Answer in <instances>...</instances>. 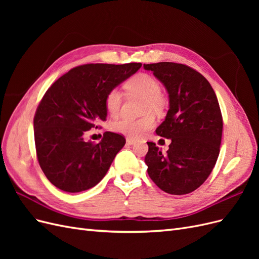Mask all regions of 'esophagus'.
Wrapping results in <instances>:
<instances>
[{
  "label": "esophagus",
  "instance_id": "1",
  "mask_svg": "<svg viewBox=\"0 0 259 259\" xmlns=\"http://www.w3.org/2000/svg\"><path fill=\"white\" fill-rule=\"evenodd\" d=\"M136 143V139L133 138V137H127L126 138V144L127 145H134Z\"/></svg>",
  "mask_w": 259,
  "mask_h": 259
}]
</instances>
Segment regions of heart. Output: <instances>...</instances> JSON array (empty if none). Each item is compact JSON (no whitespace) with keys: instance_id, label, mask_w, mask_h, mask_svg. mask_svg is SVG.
Wrapping results in <instances>:
<instances>
[{"instance_id":"b5f03b06","label":"heart","mask_w":259,"mask_h":259,"mask_svg":"<svg viewBox=\"0 0 259 259\" xmlns=\"http://www.w3.org/2000/svg\"><path fill=\"white\" fill-rule=\"evenodd\" d=\"M125 90L128 94L134 96L142 97V111L148 113L139 119H122L111 123V130L120 134L127 135L130 137H139L145 132L151 130L155 120L154 116L149 112L160 113L164 109V98L161 95V85L152 75L147 73H138L125 83ZM105 107L107 111L112 116L119 113L121 107V93L117 90H110L105 97Z\"/></svg>"}]
</instances>
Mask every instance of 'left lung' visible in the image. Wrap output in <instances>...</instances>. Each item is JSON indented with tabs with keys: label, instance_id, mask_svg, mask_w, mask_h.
Returning <instances> with one entry per match:
<instances>
[{
	"label": "left lung",
	"instance_id": "left-lung-1",
	"mask_svg": "<svg viewBox=\"0 0 259 259\" xmlns=\"http://www.w3.org/2000/svg\"><path fill=\"white\" fill-rule=\"evenodd\" d=\"M167 90L169 109L155 130L171 140L166 153L147 143L148 175L161 190L187 194L205 182L213 170L222 143L223 116L216 94L197 70L175 62L144 65Z\"/></svg>",
	"mask_w": 259,
	"mask_h": 259
}]
</instances>
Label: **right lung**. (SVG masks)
<instances>
[{"label": "right lung", "instance_id": "add662e5", "mask_svg": "<svg viewBox=\"0 0 259 259\" xmlns=\"http://www.w3.org/2000/svg\"><path fill=\"white\" fill-rule=\"evenodd\" d=\"M139 62L89 64L55 81L33 119L36 158L46 178L66 192H81L105 177L124 136L106 132L99 144L85 142L86 131L106 121V94L134 74Z\"/></svg>", "mask_w": 259, "mask_h": 259}]
</instances>
